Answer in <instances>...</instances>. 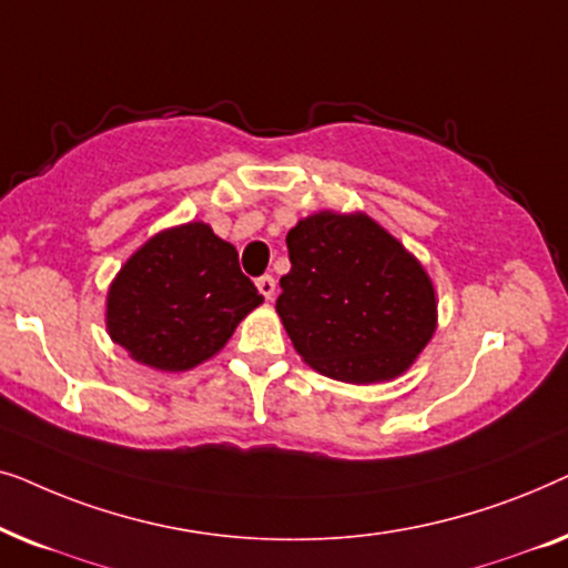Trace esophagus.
I'll return each mask as SVG.
<instances>
[{
    "label": "esophagus",
    "mask_w": 568,
    "mask_h": 568,
    "mask_svg": "<svg viewBox=\"0 0 568 568\" xmlns=\"http://www.w3.org/2000/svg\"><path fill=\"white\" fill-rule=\"evenodd\" d=\"M255 286H258V292L263 294V297L274 300V294H276V278L274 276H271V274L258 276V278H255Z\"/></svg>",
    "instance_id": "1"
}]
</instances>
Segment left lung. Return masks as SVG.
Listing matches in <instances>:
<instances>
[{"label":"left lung","mask_w":568,"mask_h":568,"mask_svg":"<svg viewBox=\"0 0 568 568\" xmlns=\"http://www.w3.org/2000/svg\"><path fill=\"white\" fill-rule=\"evenodd\" d=\"M276 313L310 367L344 383L398 377L434 333V286L367 214L321 212L286 235Z\"/></svg>","instance_id":"1"}]
</instances>
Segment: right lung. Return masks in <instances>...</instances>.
Instances as JSON below:
<instances>
[{
  "instance_id": "right-lung-1",
  "label": "right lung",
  "mask_w": 568,
  "mask_h": 568,
  "mask_svg": "<svg viewBox=\"0 0 568 568\" xmlns=\"http://www.w3.org/2000/svg\"><path fill=\"white\" fill-rule=\"evenodd\" d=\"M261 302L235 247L191 222L126 261L108 292V333L146 367L183 372L220 352Z\"/></svg>"
}]
</instances>
